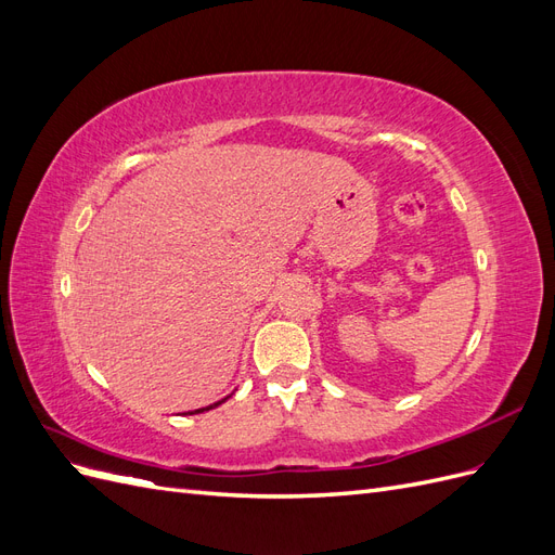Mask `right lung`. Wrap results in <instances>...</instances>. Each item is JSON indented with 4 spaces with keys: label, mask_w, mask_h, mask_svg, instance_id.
<instances>
[{
    "label": "right lung",
    "mask_w": 555,
    "mask_h": 555,
    "mask_svg": "<svg viewBox=\"0 0 555 555\" xmlns=\"http://www.w3.org/2000/svg\"><path fill=\"white\" fill-rule=\"evenodd\" d=\"M227 400V398H224ZM222 402V400H220ZM220 402H215V405H208V408H201V410H196V412H190V414H198V412H204V410H212V408H217V405H220Z\"/></svg>",
    "instance_id": "obj_1"
}]
</instances>
